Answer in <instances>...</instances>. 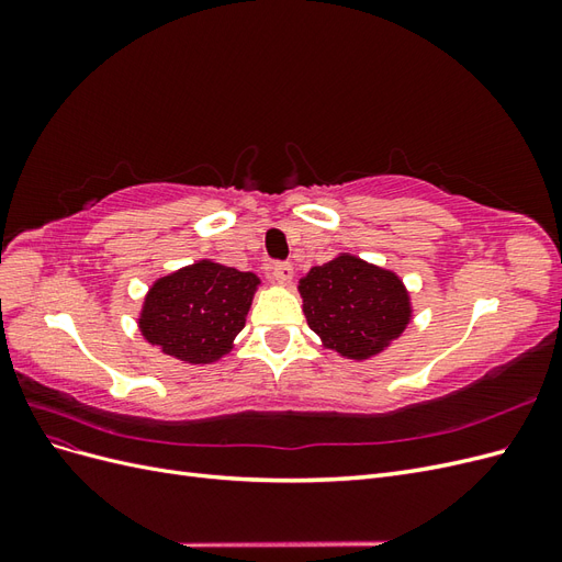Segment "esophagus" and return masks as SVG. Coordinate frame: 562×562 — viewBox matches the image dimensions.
Instances as JSON below:
<instances>
[{
    "label": "esophagus",
    "mask_w": 562,
    "mask_h": 562,
    "mask_svg": "<svg viewBox=\"0 0 562 562\" xmlns=\"http://www.w3.org/2000/svg\"><path fill=\"white\" fill-rule=\"evenodd\" d=\"M271 277H274L281 285H288L293 281V265L291 262H277L271 267Z\"/></svg>",
    "instance_id": "34e87169"
}]
</instances>
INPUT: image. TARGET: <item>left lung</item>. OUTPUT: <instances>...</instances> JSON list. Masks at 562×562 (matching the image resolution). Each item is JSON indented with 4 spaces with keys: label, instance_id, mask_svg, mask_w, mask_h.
Masks as SVG:
<instances>
[{
    "label": "left lung",
    "instance_id": "left-lung-1",
    "mask_svg": "<svg viewBox=\"0 0 562 562\" xmlns=\"http://www.w3.org/2000/svg\"><path fill=\"white\" fill-rule=\"evenodd\" d=\"M302 312L321 345L351 361L382 353L413 318L411 293L396 271L339 252L300 279Z\"/></svg>",
    "mask_w": 562,
    "mask_h": 562
}]
</instances>
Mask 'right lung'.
I'll return each instance as SVG.
<instances>
[{"instance_id":"obj_1","label":"right lung","mask_w":562,"mask_h":562,"mask_svg":"<svg viewBox=\"0 0 562 562\" xmlns=\"http://www.w3.org/2000/svg\"><path fill=\"white\" fill-rule=\"evenodd\" d=\"M260 279L215 260L161 277L145 295L138 328L149 345L182 363L206 366L232 351Z\"/></svg>"}]
</instances>
